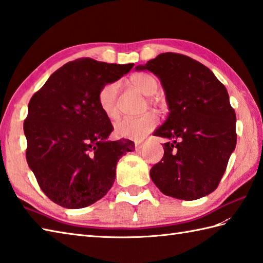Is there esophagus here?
<instances>
[{
    "label": "esophagus",
    "mask_w": 263,
    "mask_h": 263,
    "mask_svg": "<svg viewBox=\"0 0 263 263\" xmlns=\"http://www.w3.org/2000/svg\"><path fill=\"white\" fill-rule=\"evenodd\" d=\"M144 147L143 142H136V150H141Z\"/></svg>",
    "instance_id": "obj_1"
}]
</instances>
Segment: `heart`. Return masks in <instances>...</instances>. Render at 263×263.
<instances>
[{
	"mask_svg": "<svg viewBox=\"0 0 263 263\" xmlns=\"http://www.w3.org/2000/svg\"><path fill=\"white\" fill-rule=\"evenodd\" d=\"M131 82L138 91L144 96H153L158 89V83L155 78L147 73H137L131 78ZM117 83L111 82L105 85L98 93V105L107 119L114 121L120 117L116 105ZM158 124V119L154 113H146L139 117H127L116 123L114 131L120 138L141 139L153 131Z\"/></svg>",
	"mask_w": 263,
	"mask_h": 263,
	"instance_id": "obj_1",
	"label": "heart"
}]
</instances>
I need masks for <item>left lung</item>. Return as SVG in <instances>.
Returning a JSON list of instances; mask_svg holds the SVG:
<instances>
[{"label": "left lung", "mask_w": 263, "mask_h": 263, "mask_svg": "<svg viewBox=\"0 0 263 263\" xmlns=\"http://www.w3.org/2000/svg\"><path fill=\"white\" fill-rule=\"evenodd\" d=\"M136 70L158 77L170 110L154 132L168 140L150 170L155 185L186 201L214 192L236 147V115L225 86L206 66L176 53L159 54Z\"/></svg>", "instance_id": "1"}]
</instances>
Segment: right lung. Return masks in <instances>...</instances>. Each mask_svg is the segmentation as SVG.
Listing matches in <instances>:
<instances>
[{
    "mask_svg": "<svg viewBox=\"0 0 263 263\" xmlns=\"http://www.w3.org/2000/svg\"><path fill=\"white\" fill-rule=\"evenodd\" d=\"M133 65L72 61L31 97L24 123L27 163L57 204L80 209L102 199L114 184L117 161L135 150L131 140H108L113 125L98 105L100 89Z\"/></svg>",
    "mask_w": 263,
    "mask_h": 263,
    "instance_id": "right-lung-1",
    "label": "right lung"
}]
</instances>
